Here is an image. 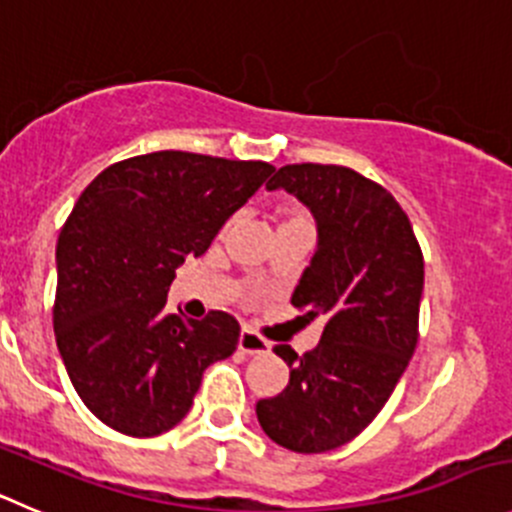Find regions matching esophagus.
I'll return each mask as SVG.
<instances>
[{"mask_svg": "<svg viewBox=\"0 0 512 512\" xmlns=\"http://www.w3.org/2000/svg\"><path fill=\"white\" fill-rule=\"evenodd\" d=\"M238 349H241L243 354H266L271 349V344L246 326L241 332V337H238Z\"/></svg>", "mask_w": 512, "mask_h": 512, "instance_id": "34e87169", "label": "esophagus"}]
</instances>
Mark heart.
Wrapping results in <instances>:
<instances>
[{
	"label": "heart",
	"mask_w": 512,
	"mask_h": 512,
	"mask_svg": "<svg viewBox=\"0 0 512 512\" xmlns=\"http://www.w3.org/2000/svg\"><path fill=\"white\" fill-rule=\"evenodd\" d=\"M294 218H304V216H301L299 211H286L284 213V221H294Z\"/></svg>",
	"instance_id": "heart-1"
}]
</instances>
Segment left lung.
<instances>
[{"label":"left lung","mask_w":512,"mask_h":512,"mask_svg":"<svg viewBox=\"0 0 512 512\" xmlns=\"http://www.w3.org/2000/svg\"><path fill=\"white\" fill-rule=\"evenodd\" d=\"M269 191L299 198L316 221V251L291 304L324 316L304 357L286 344L281 394L259 399L256 417L286 450L326 452L359 435L389 399L417 347L425 261L392 193L344 165H284Z\"/></svg>","instance_id":"obj_1"}]
</instances>
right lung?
Segmentation results:
<instances>
[{"instance_id": "right-lung-1", "label": "right lung", "mask_w": 512, "mask_h": 512, "mask_svg": "<svg viewBox=\"0 0 512 512\" xmlns=\"http://www.w3.org/2000/svg\"><path fill=\"white\" fill-rule=\"evenodd\" d=\"M274 165L160 150L120 160L82 191L57 238L55 337L87 410L130 437L188 415L208 364L236 352L226 311L203 321L165 301L188 256L264 186Z\"/></svg>"}]
</instances>
